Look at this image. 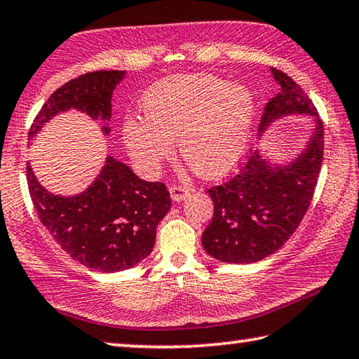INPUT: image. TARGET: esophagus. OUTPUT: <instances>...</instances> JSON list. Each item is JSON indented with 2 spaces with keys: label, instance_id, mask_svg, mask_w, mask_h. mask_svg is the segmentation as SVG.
<instances>
[{
  "label": "esophagus",
  "instance_id": "34e87169",
  "mask_svg": "<svg viewBox=\"0 0 359 359\" xmlns=\"http://www.w3.org/2000/svg\"><path fill=\"white\" fill-rule=\"evenodd\" d=\"M169 193H171V199L175 202L185 201L188 196H190V190L182 185H171L169 187Z\"/></svg>",
  "mask_w": 359,
  "mask_h": 359
}]
</instances>
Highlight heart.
Listing matches in <instances>:
<instances>
[{"mask_svg":"<svg viewBox=\"0 0 359 359\" xmlns=\"http://www.w3.org/2000/svg\"><path fill=\"white\" fill-rule=\"evenodd\" d=\"M252 94L207 74L174 75L141 99L144 121L128 117L123 141L149 172L171 157L177 138L182 158L201 177H219L243 158L254 119Z\"/></svg>","mask_w":359,"mask_h":359,"instance_id":"obj_1","label":"heart"}]
</instances>
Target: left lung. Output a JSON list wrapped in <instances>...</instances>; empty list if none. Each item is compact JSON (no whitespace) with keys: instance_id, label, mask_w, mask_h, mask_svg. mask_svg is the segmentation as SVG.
Masks as SVG:
<instances>
[{"instance_id":"left-lung-1","label":"left lung","mask_w":359,"mask_h":359,"mask_svg":"<svg viewBox=\"0 0 359 359\" xmlns=\"http://www.w3.org/2000/svg\"><path fill=\"white\" fill-rule=\"evenodd\" d=\"M279 84L260 117V132L284 114H311L316 133L306 151L285 166H273L257 151L229 180L207 190L213 218L202 233V246L212 257L229 264L259 262L278 251L308 212L323 158V123L304 90L273 67Z\"/></svg>"}]
</instances>
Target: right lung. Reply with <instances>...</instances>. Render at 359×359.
Segmentation results:
<instances>
[{"instance_id":"obj_1","label":"right lung","mask_w":359,"mask_h":359,"mask_svg":"<svg viewBox=\"0 0 359 359\" xmlns=\"http://www.w3.org/2000/svg\"><path fill=\"white\" fill-rule=\"evenodd\" d=\"M123 70H97L57 88L32 121V140L48 119L76 108L93 119H111V95ZM108 133L109 128L103 127ZM26 179L45 229L76 262L105 273L132 269L151 254L160 221L171 208L161 182L141 180L127 165L108 157L99 177L86 191L64 198L39 184L26 165Z\"/></svg>"}]
</instances>
